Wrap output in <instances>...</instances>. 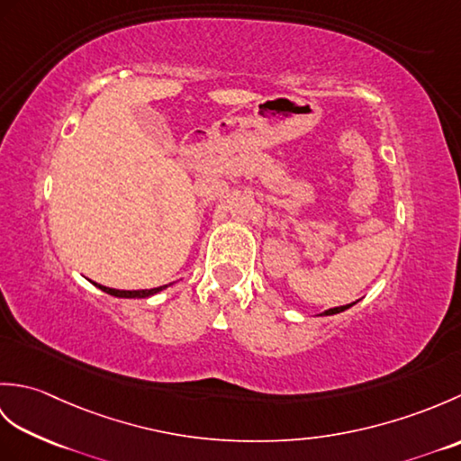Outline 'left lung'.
Listing matches in <instances>:
<instances>
[{
	"instance_id": "obj_1",
	"label": "left lung",
	"mask_w": 461,
	"mask_h": 461,
	"mask_svg": "<svg viewBox=\"0 0 461 461\" xmlns=\"http://www.w3.org/2000/svg\"><path fill=\"white\" fill-rule=\"evenodd\" d=\"M352 305H357V301H355V303H350V305H342V307H332V309H327L325 312H321V317H322V315H337V312L347 311V309H348V307H352Z\"/></svg>"
}]
</instances>
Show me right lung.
I'll use <instances>...</instances> for the list:
<instances>
[{"instance_id": "add662e5", "label": "right lung", "mask_w": 461, "mask_h": 461, "mask_svg": "<svg viewBox=\"0 0 461 461\" xmlns=\"http://www.w3.org/2000/svg\"><path fill=\"white\" fill-rule=\"evenodd\" d=\"M172 285V283H170ZM95 287H99L101 291L109 293V295L113 297H121V299H146V297H152L156 295V293L164 291L168 285H162V287H154V289H139V291H121V289H111V287H104V285H99V283H95Z\"/></svg>"}]
</instances>
